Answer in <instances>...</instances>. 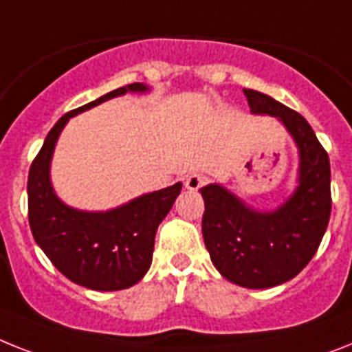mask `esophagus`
Masks as SVG:
<instances>
[{"mask_svg": "<svg viewBox=\"0 0 352 352\" xmlns=\"http://www.w3.org/2000/svg\"><path fill=\"white\" fill-rule=\"evenodd\" d=\"M207 182H208V178L205 176V174L194 173L185 178V187H187L188 190H197V188H201Z\"/></svg>", "mask_w": 352, "mask_h": 352, "instance_id": "1", "label": "esophagus"}]
</instances>
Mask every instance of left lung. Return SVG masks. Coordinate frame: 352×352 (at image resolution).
<instances>
[{"label":"left lung","mask_w":352,"mask_h":352,"mask_svg":"<svg viewBox=\"0 0 352 352\" xmlns=\"http://www.w3.org/2000/svg\"><path fill=\"white\" fill-rule=\"evenodd\" d=\"M252 113L283 122L300 153L298 187L275 212L248 208L221 185L201 192L203 239L219 274L243 287L286 283L306 268L326 234L331 216V167L315 131L297 111L264 93L245 89Z\"/></svg>","instance_id":"8db88e82"}]
</instances>
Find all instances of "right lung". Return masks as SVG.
<instances>
[{
	"label": "right lung",
	"instance_id": "right-lung-1",
	"mask_svg": "<svg viewBox=\"0 0 352 352\" xmlns=\"http://www.w3.org/2000/svg\"><path fill=\"white\" fill-rule=\"evenodd\" d=\"M145 89L140 82L127 84L66 113L50 129L28 173V223L34 239L65 277L97 292L126 289L147 274L158 225L182 192V183L136 197L115 210H75L52 188V153L66 122L77 113L127 91Z\"/></svg>",
	"mask_w": 352,
	"mask_h": 352
}]
</instances>
